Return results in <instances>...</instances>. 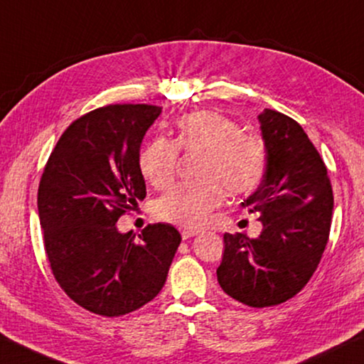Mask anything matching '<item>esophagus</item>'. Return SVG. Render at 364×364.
<instances>
[{
	"label": "esophagus",
	"instance_id": "1",
	"mask_svg": "<svg viewBox=\"0 0 364 364\" xmlns=\"http://www.w3.org/2000/svg\"><path fill=\"white\" fill-rule=\"evenodd\" d=\"M198 231H195V229H183L182 231V239H190L193 236H197Z\"/></svg>",
	"mask_w": 364,
	"mask_h": 364
}]
</instances>
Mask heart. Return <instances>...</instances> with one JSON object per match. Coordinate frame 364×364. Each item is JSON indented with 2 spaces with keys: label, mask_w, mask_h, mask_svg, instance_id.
I'll return each mask as SVG.
<instances>
[{
  "label": "heart",
  "mask_w": 364,
  "mask_h": 364,
  "mask_svg": "<svg viewBox=\"0 0 364 364\" xmlns=\"http://www.w3.org/2000/svg\"><path fill=\"white\" fill-rule=\"evenodd\" d=\"M178 149L200 154L193 183H178L156 200L154 213L161 221L195 229L203 226L223 201L242 197L259 187L267 169L264 139L245 135L242 128L221 112L198 110L177 122L174 141L156 138L139 154V171L154 188L174 181Z\"/></svg>",
  "instance_id": "1"
}]
</instances>
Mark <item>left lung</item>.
<instances>
[{
    "mask_svg": "<svg viewBox=\"0 0 364 364\" xmlns=\"http://www.w3.org/2000/svg\"><path fill=\"white\" fill-rule=\"evenodd\" d=\"M267 169L242 203L259 213L262 232L225 234L218 267L223 291L250 307L291 299L309 282L331 232L333 193L327 167L298 122L265 109L259 115Z\"/></svg>",
    "mask_w": 364,
    "mask_h": 364,
    "instance_id": "1",
    "label": "left lung"
}]
</instances>
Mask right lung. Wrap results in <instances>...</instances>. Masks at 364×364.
<instances>
[{"label": "right lung", "mask_w": 364, "mask_h": 364, "mask_svg": "<svg viewBox=\"0 0 364 364\" xmlns=\"http://www.w3.org/2000/svg\"><path fill=\"white\" fill-rule=\"evenodd\" d=\"M163 107L105 105L66 128L37 195L43 245L61 289L85 309L119 317L163 289L181 234L166 223L122 234L117 221L146 197L139 146Z\"/></svg>", "instance_id": "add662e5"}]
</instances>
